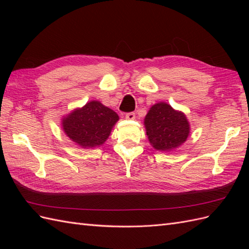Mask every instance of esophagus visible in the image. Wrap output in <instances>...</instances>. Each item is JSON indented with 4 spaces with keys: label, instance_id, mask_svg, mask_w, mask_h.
Here are the masks:
<instances>
[{
    "label": "esophagus",
    "instance_id": "obj_1",
    "mask_svg": "<svg viewBox=\"0 0 249 249\" xmlns=\"http://www.w3.org/2000/svg\"><path fill=\"white\" fill-rule=\"evenodd\" d=\"M125 118L127 120H135L136 114H135V112H128V113L125 114Z\"/></svg>",
    "mask_w": 249,
    "mask_h": 249
}]
</instances>
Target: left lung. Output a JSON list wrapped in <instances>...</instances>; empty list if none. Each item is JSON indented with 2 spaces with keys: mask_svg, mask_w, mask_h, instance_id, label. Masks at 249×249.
<instances>
[{
  "mask_svg": "<svg viewBox=\"0 0 249 249\" xmlns=\"http://www.w3.org/2000/svg\"><path fill=\"white\" fill-rule=\"evenodd\" d=\"M144 126L150 143L157 151L169 152L177 149L189 135L186 115L166 103L152 106L145 115Z\"/></svg>",
  "mask_w": 249,
  "mask_h": 249,
  "instance_id": "obj_1",
  "label": "left lung"
}]
</instances>
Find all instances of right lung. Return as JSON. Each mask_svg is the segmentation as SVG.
<instances>
[{"label":"right lung","instance_id":"right-lung-1","mask_svg":"<svg viewBox=\"0 0 249 249\" xmlns=\"http://www.w3.org/2000/svg\"><path fill=\"white\" fill-rule=\"evenodd\" d=\"M119 115L97 100L75 109L62 120L63 130L71 141L83 149L104 144Z\"/></svg>","mask_w":249,"mask_h":249}]
</instances>
